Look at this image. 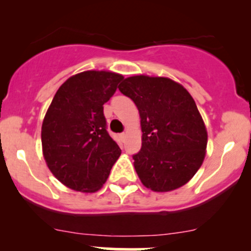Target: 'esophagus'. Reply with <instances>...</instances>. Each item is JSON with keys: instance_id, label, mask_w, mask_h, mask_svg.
<instances>
[{"instance_id": "esophagus-1", "label": "esophagus", "mask_w": 251, "mask_h": 251, "mask_svg": "<svg viewBox=\"0 0 251 251\" xmlns=\"http://www.w3.org/2000/svg\"><path fill=\"white\" fill-rule=\"evenodd\" d=\"M125 137H126V133H122V134H120V138H122V139H125Z\"/></svg>"}]
</instances>
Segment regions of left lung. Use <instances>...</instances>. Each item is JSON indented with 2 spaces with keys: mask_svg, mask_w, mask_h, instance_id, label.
I'll list each match as a JSON object with an SVG mask.
<instances>
[{
  "mask_svg": "<svg viewBox=\"0 0 251 251\" xmlns=\"http://www.w3.org/2000/svg\"><path fill=\"white\" fill-rule=\"evenodd\" d=\"M119 91L138 107L142 149L133 154L134 169L148 189L166 192L194 177L205 157L208 133L195 100L169 77L135 75Z\"/></svg>",
  "mask_w": 251,
  "mask_h": 251,
  "instance_id": "8db88e82",
  "label": "left lung"
}]
</instances>
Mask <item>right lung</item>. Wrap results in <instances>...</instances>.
Segmentation results:
<instances>
[{"label":"right lung","instance_id":"add662e5","mask_svg":"<svg viewBox=\"0 0 251 251\" xmlns=\"http://www.w3.org/2000/svg\"><path fill=\"white\" fill-rule=\"evenodd\" d=\"M123 75L86 71L60 86L42 123V151L48 168L63 185L96 192L107 180L122 150L107 132L103 103Z\"/></svg>","mask_w":251,"mask_h":251}]
</instances>
